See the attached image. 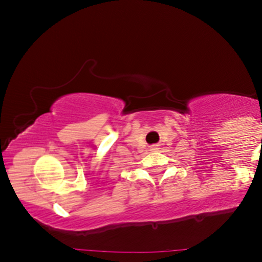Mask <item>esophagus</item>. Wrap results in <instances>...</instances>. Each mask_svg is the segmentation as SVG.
<instances>
[{
	"mask_svg": "<svg viewBox=\"0 0 262 262\" xmlns=\"http://www.w3.org/2000/svg\"><path fill=\"white\" fill-rule=\"evenodd\" d=\"M157 150H160V148H158V145H152L150 148V151H157Z\"/></svg>",
	"mask_w": 262,
	"mask_h": 262,
	"instance_id": "esophagus-1",
	"label": "esophagus"
}]
</instances>
